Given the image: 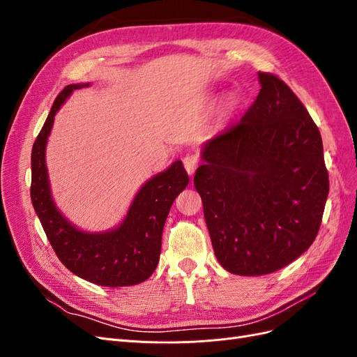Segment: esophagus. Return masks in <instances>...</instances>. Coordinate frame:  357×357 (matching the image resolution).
<instances>
[{
	"label": "esophagus",
	"instance_id": "34e87169",
	"mask_svg": "<svg viewBox=\"0 0 357 357\" xmlns=\"http://www.w3.org/2000/svg\"><path fill=\"white\" fill-rule=\"evenodd\" d=\"M183 164H185L186 171L192 176L199 165V156L197 153H189L185 156V159H183Z\"/></svg>",
	"mask_w": 357,
	"mask_h": 357
}]
</instances>
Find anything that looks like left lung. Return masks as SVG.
Instances as JSON below:
<instances>
[{
    "label": "left lung",
    "instance_id": "1",
    "mask_svg": "<svg viewBox=\"0 0 357 357\" xmlns=\"http://www.w3.org/2000/svg\"><path fill=\"white\" fill-rule=\"evenodd\" d=\"M257 74L256 100L208 139L193 177L214 255L238 275L271 274L304 253L329 193L317 125L278 75Z\"/></svg>",
    "mask_w": 357,
    "mask_h": 357
}]
</instances>
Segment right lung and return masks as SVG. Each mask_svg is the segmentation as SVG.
<instances>
[{
    "instance_id": "add662e5",
    "label": "right lung",
    "mask_w": 357,
    "mask_h": 357,
    "mask_svg": "<svg viewBox=\"0 0 357 357\" xmlns=\"http://www.w3.org/2000/svg\"><path fill=\"white\" fill-rule=\"evenodd\" d=\"M80 84H68L56 96L31 153V201L59 261L71 273L105 287L132 286L153 274L159 262L162 229L172 202L188 186L181 160L139 189L117 229L88 234L62 218L50 198L45 150L56 112Z\"/></svg>"
}]
</instances>
